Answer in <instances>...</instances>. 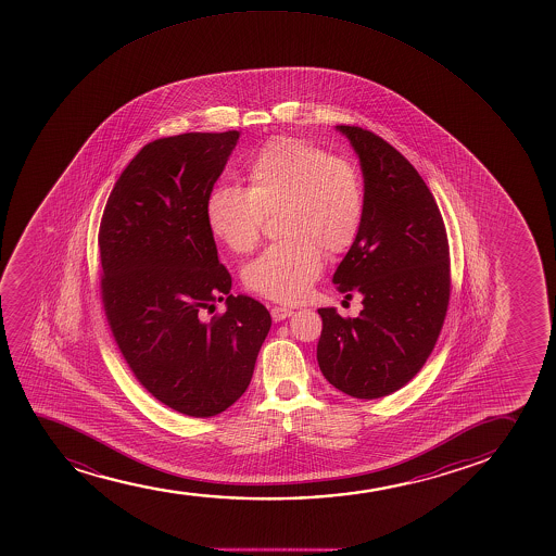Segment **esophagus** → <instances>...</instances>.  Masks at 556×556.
<instances>
[{"label": "esophagus", "mask_w": 556, "mask_h": 556, "mask_svg": "<svg viewBox=\"0 0 556 556\" xmlns=\"http://www.w3.org/2000/svg\"><path fill=\"white\" fill-rule=\"evenodd\" d=\"M292 314V308H288V306H274V308H271V318H274L275 321H282V319L290 318Z\"/></svg>", "instance_id": "esophagus-1"}]
</instances>
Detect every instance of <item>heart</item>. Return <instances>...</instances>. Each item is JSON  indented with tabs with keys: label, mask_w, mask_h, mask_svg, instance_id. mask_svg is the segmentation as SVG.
I'll list each match as a JSON object with an SVG mask.
<instances>
[{
	"label": "heart",
	"mask_w": 556,
	"mask_h": 556,
	"mask_svg": "<svg viewBox=\"0 0 556 556\" xmlns=\"http://www.w3.org/2000/svg\"><path fill=\"white\" fill-rule=\"evenodd\" d=\"M250 187L218 185L206 195L208 229L235 253L253 250L266 214L282 208L285 240L243 268L251 292L281 303L308 295L324 271V251L342 253L364 218V185L355 164L300 138H277L248 168Z\"/></svg>",
	"instance_id": "1"
}]
</instances>
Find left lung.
I'll use <instances>...</instances> for the list:
<instances>
[{"instance_id": "obj_1", "label": "left lung", "mask_w": 556, "mask_h": 556, "mask_svg": "<svg viewBox=\"0 0 556 556\" xmlns=\"http://www.w3.org/2000/svg\"><path fill=\"white\" fill-rule=\"evenodd\" d=\"M361 159L364 218L332 277L363 295L358 318L319 308L318 364L356 400L397 392L431 356L451 295L450 242L434 195L418 169L375 132L338 125Z\"/></svg>"}]
</instances>
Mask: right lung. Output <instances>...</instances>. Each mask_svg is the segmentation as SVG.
<instances>
[{"label": "right lung", "instance_id": "obj_1", "mask_svg": "<svg viewBox=\"0 0 556 556\" xmlns=\"http://www.w3.org/2000/svg\"><path fill=\"white\" fill-rule=\"evenodd\" d=\"M238 131L185 132L146 144L101 218V303L137 381L172 410L211 418L250 387L268 337L266 306L232 295L205 216ZM228 311L204 318L216 300Z\"/></svg>", "mask_w": 556, "mask_h": 556}]
</instances>
